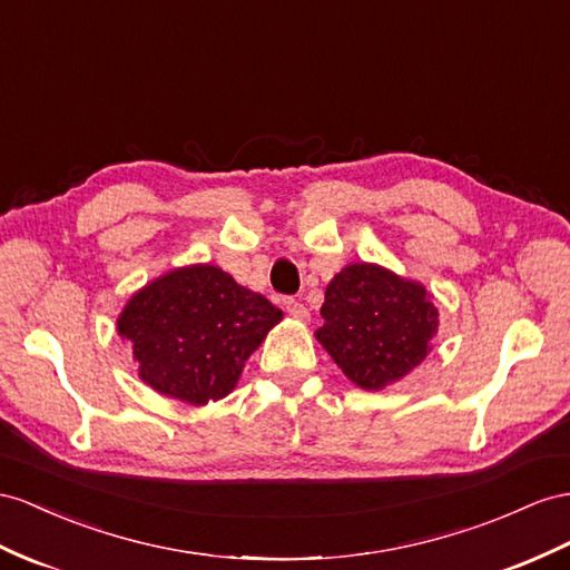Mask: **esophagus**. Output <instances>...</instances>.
Here are the masks:
<instances>
[{
  "label": "esophagus",
  "mask_w": 570,
  "mask_h": 570,
  "mask_svg": "<svg viewBox=\"0 0 570 570\" xmlns=\"http://www.w3.org/2000/svg\"><path fill=\"white\" fill-rule=\"evenodd\" d=\"M284 305H286V313H288L291 317H294V320H301V323H305V320L311 317L308 308H305L303 303H298V301H294V298H288Z\"/></svg>",
  "instance_id": "34e87169"
}]
</instances>
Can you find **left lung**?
<instances>
[{
  "instance_id": "obj_1",
  "label": "left lung",
  "mask_w": 570,
  "mask_h": 570,
  "mask_svg": "<svg viewBox=\"0 0 570 570\" xmlns=\"http://www.w3.org/2000/svg\"><path fill=\"white\" fill-rule=\"evenodd\" d=\"M315 340L356 387L400 383L431 354L438 308L426 286L375 262H352L332 276Z\"/></svg>"
}]
</instances>
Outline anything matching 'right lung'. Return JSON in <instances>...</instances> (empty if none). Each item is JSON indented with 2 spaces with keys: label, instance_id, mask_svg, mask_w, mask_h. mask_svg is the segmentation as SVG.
<instances>
[{
  "label": "right lung",
  "instance_id": "obj_1",
  "mask_svg": "<svg viewBox=\"0 0 570 570\" xmlns=\"http://www.w3.org/2000/svg\"><path fill=\"white\" fill-rule=\"evenodd\" d=\"M284 313L216 265H187L135 291L118 315L141 381L204 406L238 385L245 361Z\"/></svg>",
  "mask_w": 570,
  "mask_h": 570
}]
</instances>
